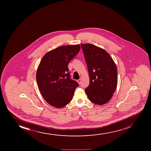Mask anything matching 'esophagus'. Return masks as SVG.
Masks as SVG:
<instances>
[{
	"instance_id": "1",
	"label": "esophagus",
	"mask_w": 151,
	"mask_h": 151,
	"mask_svg": "<svg viewBox=\"0 0 151 151\" xmlns=\"http://www.w3.org/2000/svg\"><path fill=\"white\" fill-rule=\"evenodd\" d=\"M77 82H78V83L80 85H81V79H79V80L77 81Z\"/></svg>"
}]
</instances>
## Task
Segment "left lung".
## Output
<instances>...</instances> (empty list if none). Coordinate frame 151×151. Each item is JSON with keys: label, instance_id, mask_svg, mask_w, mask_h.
Segmentation results:
<instances>
[{"label": "left lung", "instance_id": "left-lung-1", "mask_svg": "<svg viewBox=\"0 0 151 151\" xmlns=\"http://www.w3.org/2000/svg\"><path fill=\"white\" fill-rule=\"evenodd\" d=\"M90 76V84L85 89L88 99L102 105L112 97L117 85V69L109 53L91 44H82Z\"/></svg>", "mask_w": 151, "mask_h": 151}]
</instances>
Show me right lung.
Masks as SVG:
<instances>
[{"label":"right lung","mask_w":151,"mask_h":151,"mask_svg":"<svg viewBox=\"0 0 151 151\" xmlns=\"http://www.w3.org/2000/svg\"><path fill=\"white\" fill-rule=\"evenodd\" d=\"M80 50V45L57 47L45 54L39 65L36 80L39 90L45 101L54 107L68 104L79 86L71 80L68 65Z\"/></svg>","instance_id":"add662e5"}]
</instances>
